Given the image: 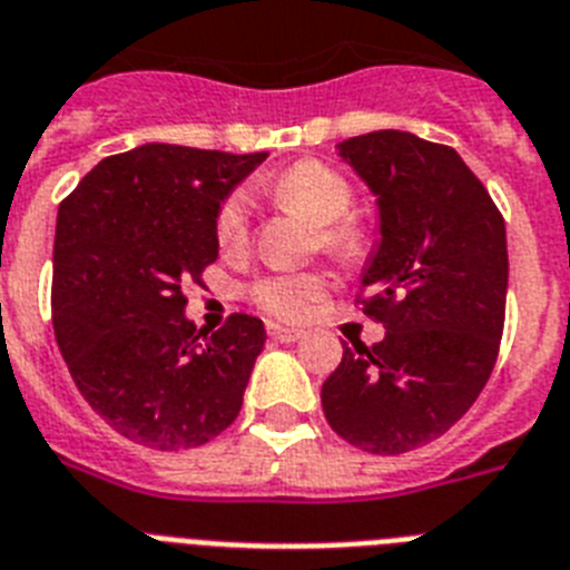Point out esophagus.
<instances>
[{"instance_id":"obj_1","label":"esophagus","mask_w":570,"mask_h":570,"mask_svg":"<svg viewBox=\"0 0 570 570\" xmlns=\"http://www.w3.org/2000/svg\"><path fill=\"white\" fill-rule=\"evenodd\" d=\"M269 338L281 341V344H292V341L304 338V330H295V326L284 324H269Z\"/></svg>"}]
</instances>
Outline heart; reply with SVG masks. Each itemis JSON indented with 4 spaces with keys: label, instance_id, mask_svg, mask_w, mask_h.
Listing matches in <instances>:
<instances>
[{
    "label": "heart",
    "instance_id": "b5f03b06",
    "mask_svg": "<svg viewBox=\"0 0 570 570\" xmlns=\"http://www.w3.org/2000/svg\"><path fill=\"white\" fill-rule=\"evenodd\" d=\"M269 191L281 206L306 215L313 224H321V244L335 255H358L361 232L353 220H346V212L353 206V189L350 183L318 160H301L281 171L275 180L266 183ZM217 244L240 246L249 232V197L232 195L226 197L217 212ZM326 275L321 272H275L264 275L249 286V298L261 309L278 318H301V315L318 301L326 289Z\"/></svg>",
    "mask_w": 570,
    "mask_h": 570
}]
</instances>
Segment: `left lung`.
Instances as JSON below:
<instances>
[{
	"label": "left lung",
	"mask_w": 570,
	"mask_h": 570,
	"mask_svg": "<svg viewBox=\"0 0 570 570\" xmlns=\"http://www.w3.org/2000/svg\"><path fill=\"white\" fill-rule=\"evenodd\" d=\"M338 155L379 203L361 306L387 333L373 346L344 344L321 404L341 439L399 456L448 433L491 379L508 237L497 203L450 146L384 128L338 142Z\"/></svg>",
	"instance_id": "8db88e82"
}]
</instances>
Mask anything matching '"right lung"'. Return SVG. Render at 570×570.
Listing matches in <instances>:
<instances>
[{"label":"right lung","instance_id":"add662e5","mask_svg":"<svg viewBox=\"0 0 570 570\" xmlns=\"http://www.w3.org/2000/svg\"><path fill=\"white\" fill-rule=\"evenodd\" d=\"M264 160L146 142L59 203L53 335L82 399L131 442L197 448L240 413L264 321L235 313L203 333L183 286L217 261L220 203Z\"/></svg>","mask_w":570,"mask_h":570}]
</instances>
